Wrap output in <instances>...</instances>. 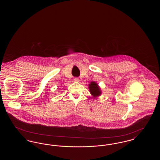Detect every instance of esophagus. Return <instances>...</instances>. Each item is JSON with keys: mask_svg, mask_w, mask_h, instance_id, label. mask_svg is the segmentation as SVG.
Listing matches in <instances>:
<instances>
[{"mask_svg": "<svg viewBox=\"0 0 160 160\" xmlns=\"http://www.w3.org/2000/svg\"><path fill=\"white\" fill-rule=\"evenodd\" d=\"M79 78H77V77H76V78H74V81L75 82H79Z\"/></svg>", "mask_w": 160, "mask_h": 160, "instance_id": "34e87169", "label": "esophagus"}]
</instances>
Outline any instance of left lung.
<instances>
[{
	"label": "left lung",
	"instance_id": "left-lung-1",
	"mask_svg": "<svg viewBox=\"0 0 160 160\" xmlns=\"http://www.w3.org/2000/svg\"><path fill=\"white\" fill-rule=\"evenodd\" d=\"M89 89L92 95L94 98L98 97L101 93L99 86L98 85V84L94 82H92L91 83L89 84Z\"/></svg>",
	"mask_w": 160,
	"mask_h": 160
}]
</instances>
